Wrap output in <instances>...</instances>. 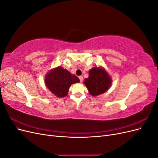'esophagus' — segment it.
Returning <instances> with one entry per match:
<instances>
[{
    "label": "esophagus",
    "mask_w": 158,
    "mask_h": 158,
    "mask_svg": "<svg viewBox=\"0 0 158 158\" xmlns=\"http://www.w3.org/2000/svg\"><path fill=\"white\" fill-rule=\"evenodd\" d=\"M79 79H80V82H82V81H83V77H82V76H79Z\"/></svg>",
    "instance_id": "obj_1"
}]
</instances>
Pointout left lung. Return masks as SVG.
<instances>
[{
    "mask_svg": "<svg viewBox=\"0 0 158 158\" xmlns=\"http://www.w3.org/2000/svg\"><path fill=\"white\" fill-rule=\"evenodd\" d=\"M84 82L89 94L95 96L106 92L111 84V79L103 69L94 67L89 70V77Z\"/></svg>",
    "mask_w": 158,
    "mask_h": 158,
    "instance_id": "left-lung-1",
    "label": "left lung"
}]
</instances>
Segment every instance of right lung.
I'll list each match as a JSON object with an SVG mask.
<instances>
[{"mask_svg":"<svg viewBox=\"0 0 158 158\" xmlns=\"http://www.w3.org/2000/svg\"><path fill=\"white\" fill-rule=\"evenodd\" d=\"M45 84L51 92L59 98H63L68 94L71 84L80 82L77 76L59 66L47 74Z\"/></svg>","mask_w":158,"mask_h":158,"instance_id":"right-lung-1","label":"right lung"}]
</instances>
